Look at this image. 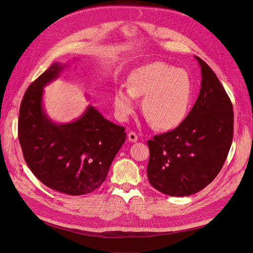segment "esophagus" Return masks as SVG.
<instances>
[{"instance_id":"esophagus-1","label":"esophagus","mask_w":253,"mask_h":253,"mask_svg":"<svg viewBox=\"0 0 253 253\" xmlns=\"http://www.w3.org/2000/svg\"><path fill=\"white\" fill-rule=\"evenodd\" d=\"M128 139L131 142H136L138 140V136H137V134L135 133V132L130 131L129 133H128Z\"/></svg>"}]
</instances>
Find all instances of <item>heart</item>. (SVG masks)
Returning a JSON list of instances; mask_svg holds the SVG:
<instances>
[{"label": "heart", "instance_id": "obj_1", "mask_svg": "<svg viewBox=\"0 0 253 253\" xmlns=\"http://www.w3.org/2000/svg\"><path fill=\"white\" fill-rule=\"evenodd\" d=\"M193 84L184 70L164 62H152L132 71L128 87L115 90L114 104L118 116L125 120L134 113L136 97H142V112L156 129L170 130L187 117Z\"/></svg>", "mask_w": 253, "mask_h": 253}]
</instances>
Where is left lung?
<instances>
[{"label": "left lung", "mask_w": 253, "mask_h": 253, "mask_svg": "<svg viewBox=\"0 0 253 253\" xmlns=\"http://www.w3.org/2000/svg\"><path fill=\"white\" fill-rule=\"evenodd\" d=\"M201 66V89L193 109L173 130L148 141L152 187L172 197L203 190L221 170L234 134L233 104L209 65Z\"/></svg>", "instance_id": "left-lung-1"}]
</instances>
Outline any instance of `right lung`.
I'll use <instances>...</instances> for the list:
<instances>
[{
	"instance_id": "obj_1",
	"label": "right lung",
	"mask_w": 253,
	"mask_h": 253,
	"mask_svg": "<svg viewBox=\"0 0 253 253\" xmlns=\"http://www.w3.org/2000/svg\"><path fill=\"white\" fill-rule=\"evenodd\" d=\"M64 66L53 63L25 91L18 139L26 164L40 181L54 191L80 196L96 190L105 180L126 132L92 105L72 123L51 121L43 110V88Z\"/></svg>"
}]
</instances>
